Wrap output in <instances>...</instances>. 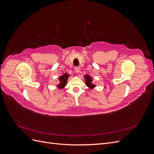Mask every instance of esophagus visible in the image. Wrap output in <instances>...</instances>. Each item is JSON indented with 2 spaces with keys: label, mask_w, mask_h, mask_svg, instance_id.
I'll list each match as a JSON object with an SVG mask.
<instances>
[{
  "label": "esophagus",
  "mask_w": 154,
  "mask_h": 154,
  "mask_svg": "<svg viewBox=\"0 0 154 154\" xmlns=\"http://www.w3.org/2000/svg\"><path fill=\"white\" fill-rule=\"evenodd\" d=\"M74 70H75V71L77 73H79L80 72V67H76L75 68H74Z\"/></svg>",
  "instance_id": "1"
}]
</instances>
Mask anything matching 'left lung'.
<instances>
[{"label":"left lung","instance_id":"8db88e82","mask_svg":"<svg viewBox=\"0 0 154 154\" xmlns=\"http://www.w3.org/2000/svg\"><path fill=\"white\" fill-rule=\"evenodd\" d=\"M84 78L86 85L90 89H92V88H94L96 87V85H94V83H92V78L91 76L88 75V74H86V75L84 76Z\"/></svg>","mask_w":154,"mask_h":154}]
</instances>
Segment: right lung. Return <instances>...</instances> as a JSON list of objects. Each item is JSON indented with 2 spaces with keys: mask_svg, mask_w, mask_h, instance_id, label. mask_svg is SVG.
<instances>
[{
  "mask_svg": "<svg viewBox=\"0 0 154 154\" xmlns=\"http://www.w3.org/2000/svg\"><path fill=\"white\" fill-rule=\"evenodd\" d=\"M69 76H70L69 74L66 72L58 78L60 83L57 86L58 88H59V89H62V88H63L65 87H66L67 83V80Z\"/></svg>",
  "mask_w": 154,
  "mask_h": 154,
  "instance_id": "add662e5",
  "label": "right lung"
}]
</instances>
